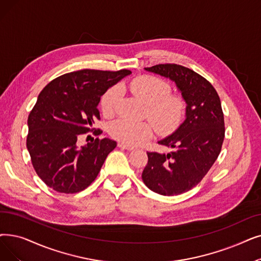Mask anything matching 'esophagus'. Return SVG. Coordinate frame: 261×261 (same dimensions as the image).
<instances>
[{"mask_svg":"<svg viewBox=\"0 0 261 261\" xmlns=\"http://www.w3.org/2000/svg\"><path fill=\"white\" fill-rule=\"evenodd\" d=\"M118 147H119V148H121V149H126V150H133L134 149L133 147H130L128 145H124V144H121V143L118 144Z\"/></svg>","mask_w":261,"mask_h":261,"instance_id":"1","label":"esophagus"}]
</instances>
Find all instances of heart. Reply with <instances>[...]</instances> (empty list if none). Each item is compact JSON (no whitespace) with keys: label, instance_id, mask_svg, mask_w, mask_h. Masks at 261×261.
Here are the masks:
<instances>
[{"label":"heart","instance_id":"obj_1","mask_svg":"<svg viewBox=\"0 0 261 261\" xmlns=\"http://www.w3.org/2000/svg\"><path fill=\"white\" fill-rule=\"evenodd\" d=\"M130 93L146 106V115L153 127L161 133L175 130L182 119L185 105L181 98L169 95L171 87L164 81L151 75H142L130 83ZM118 87H112L101 99V110L106 116L115 113L119 102ZM110 134L115 140L130 146L139 145L149 139L151 126L147 122H132L119 119L110 127Z\"/></svg>","mask_w":261,"mask_h":261}]
</instances>
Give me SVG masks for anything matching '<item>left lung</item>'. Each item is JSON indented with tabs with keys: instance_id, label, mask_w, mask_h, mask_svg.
Returning a JSON list of instances; mask_svg holds the SVG:
<instances>
[{
	"instance_id": "left-lung-1",
	"label": "left lung",
	"mask_w": 261,
	"mask_h": 261,
	"mask_svg": "<svg viewBox=\"0 0 261 261\" xmlns=\"http://www.w3.org/2000/svg\"><path fill=\"white\" fill-rule=\"evenodd\" d=\"M145 70L173 81L187 107L184 122L158 142L172 151L147 152L142 179L154 193L182 194L200 182L221 152L225 135L221 100L211 83L187 67L160 64Z\"/></svg>"
}]
</instances>
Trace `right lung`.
I'll return each mask as SVG.
<instances>
[{
  "mask_svg": "<svg viewBox=\"0 0 261 261\" xmlns=\"http://www.w3.org/2000/svg\"><path fill=\"white\" fill-rule=\"evenodd\" d=\"M131 71L83 69L51 81L29 115L27 147L40 179L60 193L83 191L96 179L117 143L96 139L76 145L80 134L100 119V98Z\"/></svg>",
  "mask_w": 261,
  "mask_h": 261,
  "instance_id": "obj_1",
  "label": "right lung"
}]
</instances>
